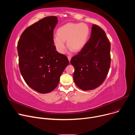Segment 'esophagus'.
<instances>
[{
    "mask_svg": "<svg viewBox=\"0 0 135 135\" xmlns=\"http://www.w3.org/2000/svg\"><path fill=\"white\" fill-rule=\"evenodd\" d=\"M71 56H68V60L70 61V60H71Z\"/></svg>",
    "mask_w": 135,
    "mask_h": 135,
    "instance_id": "obj_1",
    "label": "esophagus"
}]
</instances>
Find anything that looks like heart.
<instances>
[{
	"label": "heart",
	"mask_w": 135,
	"mask_h": 135,
	"mask_svg": "<svg viewBox=\"0 0 135 135\" xmlns=\"http://www.w3.org/2000/svg\"><path fill=\"white\" fill-rule=\"evenodd\" d=\"M90 33V28L87 24L70 22L58 28L57 35H54L52 38V42L60 54H64L66 51V41L70 50L79 52L86 46Z\"/></svg>",
	"instance_id": "heart-1"
}]
</instances>
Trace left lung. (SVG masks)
Listing matches in <instances>:
<instances>
[{
	"label": "left lung",
	"instance_id": "left-lung-1",
	"mask_svg": "<svg viewBox=\"0 0 135 135\" xmlns=\"http://www.w3.org/2000/svg\"><path fill=\"white\" fill-rule=\"evenodd\" d=\"M111 44L99 26H92L91 36L86 46L71 59L74 67V81L84 91L92 90L101 85L111 65Z\"/></svg>",
	"mask_w": 135,
	"mask_h": 135
}]
</instances>
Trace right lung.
I'll return each mask as SVG.
<instances>
[{
	"mask_svg": "<svg viewBox=\"0 0 135 135\" xmlns=\"http://www.w3.org/2000/svg\"><path fill=\"white\" fill-rule=\"evenodd\" d=\"M56 16L43 18L28 27L18 42L19 68L29 87L48 93L57 86L63 71L69 65L67 57L56 50L52 42Z\"/></svg>",
	"mask_w": 135,
	"mask_h": 135,
	"instance_id": "obj_1",
	"label": "right lung"
}]
</instances>
